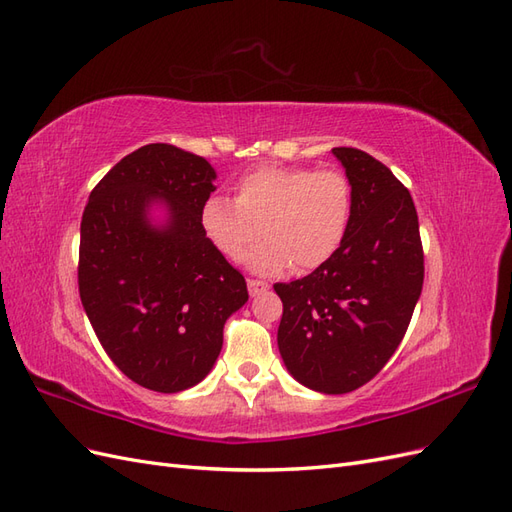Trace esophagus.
I'll list each match as a JSON object with an SVG mask.
<instances>
[{
  "label": "esophagus",
  "instance_id": "obj_1",
  "mask_svg": "<svg viewBox=\"0 0 512 512\" xmlns=\"http://www.w3.org/2000/svg\"><path fill=\"white\" fill-rule=\"evenodd\" d=\"M267 284L260 282V280H247V290H250V297H258V294L267 292Z\"/></svg>",
  "mask_w": 512,
  "mask_h": 512
}]
</instances>
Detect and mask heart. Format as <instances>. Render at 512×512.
<instances>
[{
	"instance_id": "heart-1",
	"label": "heart",
	"mask_w": 512,
	"mask_h": 512,
	"mask_svg": "<svg viewBox=\"0 0 512 512\" xmlns=\"http://www.w3.org/2000/svg\"><path fill=\"white\" fill-rule=\"evenodd\" d=\"M235 200L213 194L200 207V226L228 260L250 254L258 273L314 271L339 252L352 222V188L335 168L260 166L241 175Z\"/></svg>"
}]
</instances>
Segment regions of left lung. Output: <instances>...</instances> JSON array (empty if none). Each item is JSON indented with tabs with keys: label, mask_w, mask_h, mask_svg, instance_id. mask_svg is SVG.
Masks as SVG:
<instances>
[{
	"label": "left lung",
	"mask_w": 512,
	"mask_h": 512,
	"mask_svg": "<svg viewBox=\"0 0 512 512\" xmlns=\"http://www.w3.org/2000/svg\"><path fill=\"white\" fill-rule=\"evenodd\" d=\"M352 188L339 252L309 275L275 284L284 303L277 346L294 380L342 395L374 378L404 339L423 290V243L408 188L354 147H335Z\"/></svg>",
	"instance_id": "left-lung-1"
}]
</instances>
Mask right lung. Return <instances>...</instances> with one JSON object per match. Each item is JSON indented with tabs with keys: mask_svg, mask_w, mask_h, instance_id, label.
Masks as SVG:
<instances>
[{
	"mask_svg": "<svg viewBox=\"0 0 512 512\" xmlns=\"http://www.w3.org/2000/svg\"><path fill=\"white\" fill-rule=\"evenodd\" d=\"M213 179L205 158L151 143L108 170L83 211L85 314L111 361L149 391L179 393L203 380L224 322L247 301L245 277L200 226ZM153 202L169 211L160 227L148 218Z\"/></svg>",
	"mask_w": 512,
	"mask_h": 512,
	"instance_id": "obj_1",
	"label": "right lung"
}]
</instances>
